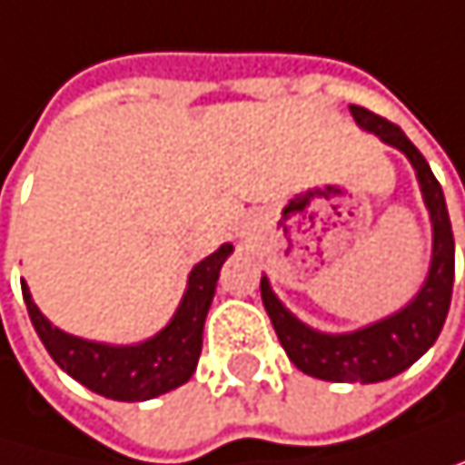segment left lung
<instances>
[{
	"label": "left lung",
	"instance_id": "left-lung-1",
	"mask_svg": "<svg viewBox=\"0 0 465 465\" xmlns=\"http://www.w3.org/2000/svg\"><path fill=\"white\" fill-rule=\"evenodd\" d=\"M350 113L358 126L375 132L389 145H397L416 168L424 203L433 220V262L421 292L413 301L389 320H381L370 328L355 333L328 336L306 328L294 320L272 294L267 278H262V301L270 314V322L278 333L281 347L297 370L333 383H378L408 370L416 358H421L444 328L450 301H452V281H455V237L452 223L444 201V190L439 179L430 171L421 151L402 134L391 121L370 113L367 107L350 104Z\"/></svg>",
	"mask_w": 465,
	"mask_h": 465
}]
</instances>
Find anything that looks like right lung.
I'll use <instances>...</instances> for the list:
<instances>
[{
    "mask_svg": "<svg viewBox=\"0 0 465 465\" xmlns=\"http://www.w3.org/2000/svg\"><path fill=\"white\" fill-rule=\"evenodd\" d=\"M228 253L231 245H223L201 264H195V270L190 272L184 301L171 325L134 347H110L68 336L38 312L24 281L21 292L29 320L60 370H65L74 381L102 397L121 402H143L164 391H173L193 378L201 355L203 320L212 306L217 275Z\"/></svg>",
    "mask_w": 465,
    "mask_h": 465,
    "instance_id": "right-lung-1",
    "label": "right lung"
}]
</instances>
